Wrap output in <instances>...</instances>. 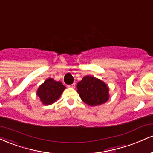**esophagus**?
Returning a JSON list of instances; mask_svg holds the SVG:
<instances>
[{
  "mask_svg": "<svg viewBox=\"0 0 153 153\" xmlns=\"http://www.w3.org/2000/svg\"><path fill=\"white\" fill-rule=\"evenodd\" d=\"M75 83H73V84H72V85H68V87H70V88H75Z\"/></svg>",
  "mask_w": 153,
  "mask_h": 153,
  "instance_id": "1",
  "label": "esophagus"
}]
</instances>
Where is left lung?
Wrapping results in <instances>:
<instances>
[{
	"label": "left lung",
	"instance_id": "1",
	"mask_svg": "<svg viewBox=\"0 0 153 153\" xmlns=\"http://www.w3.org/2000/svg\"><path fill=\"white\" fill-rule=\"evenodd\" d=\"M77 92L84 103L91 106H99L108 100V87L102 80L87 75L77 84Z\"/></svg>",
	"mask_w": 153,
	"mask_h": 153
}]
</instances>
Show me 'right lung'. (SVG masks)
<instances>
[{
    "label": "right lung",
    "mask_w": 153,
    "mask_h": 153,
    "mask_svg": "<svg viewBox=\"0 0 153 153\" xmlns=\"http://www.w3.org/2000/svg\"><path fill=\"white\" fill-rule=\"evenodd\" d=\"M65 89V86L59 81L48 78L39 87L36 95L45 105H50L55 102Z\"/></svg>",
    "instance_id": "add662e5"
}]
</instances>
